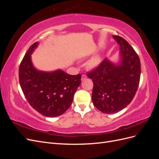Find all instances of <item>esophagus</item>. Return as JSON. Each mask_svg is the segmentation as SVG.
I'll return each instance as SVG.
<instances>
[{
  "mask_svg": "<svg viewBox=\"0 0 159 159\" xmlns=\"http://www.w3.org/2000/svg\"><path fill=\"white\" fill-rule=\"evenodd\" d=\"M86 78H87V75H85V74H83L82 75H81V81H84V80H85Z\"/></svg>",
  "mask_w": 159,
  "mask_h": 159,
  "instance_id": "1",
  "label": "esophagus"
}]
</instances>
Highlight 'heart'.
<instances>
[{
  "label": "heart",
  "instance_id": "b5f03b06",
  "mask_svg": "<svg viewBox=\"0 0 159 159\" xmlns=\"http://www.w3.org/2000/svg\"><path fill=\"white\" fill-rule=\"evenodd\" d=\"M101 61H102V58H101L100 56L97 55L92 58H91L87 63V67L89 69H94L96 68L100 64Z\"/></svg>",
  "mask_w": 159,
  "mask_h": 159
}]
</instances>
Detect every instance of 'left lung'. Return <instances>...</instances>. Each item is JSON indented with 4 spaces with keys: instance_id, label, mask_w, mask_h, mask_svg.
I'll use <instances>...</instances> for the list:
<instances>
[{
    "instance_id": "obj_1",
    "label": "left lung",
    "mask_w": 159,
    "mask_h": 159,
    "mask_svg": "<svg viewBox=\"0 0 159 159\" xmlns=\"http://www.w3.org/2000/svg\"><path fill=\"white\" fill-rule=\"evenodd\" d=\"M120 46L119 60L105 58L97 68L88 73L92 80V102L100 111L117 113L131 102L139 87L140 60L135 51L121 36H113Z\"/></svg>"
}]
</instances>
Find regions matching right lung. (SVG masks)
<instances>
[{"instance_id": "add662e5", "label": "right lung", "mask_w": 159, "mask_h": 159, "mask_svg": "<svg viewBox=\"0 0 159 159\" xmlns=\"http://www.w3.org/2000/svg\"><path fill=\"white\" fill-rule=\"evenodd\" d=\"M39 42L28 50L19 68V81L31 106L48 117L64 113L73 102L76 89L81 84V74L71 75L60 69L52 71L37 70L31 55Z\"/></svg>"}]
</instances>
